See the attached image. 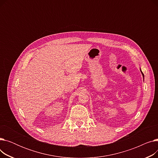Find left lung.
I'll use <instances>...</instances> for the list:
<instances>
[{
  "instance_id": "8db88e82",
  "label": "left lung",
  "mask_w": 158,
  "mask_h": 158,
  "mask_svg": "<svg viewBox=\"0 0 158 158\" xmlns=\"http://www.w3.org/2000/svg\"><path fill=\"white\" fill-rule=\"evenodd\" d=\"M140 71H141V73H142V76H143V79H144V74L143 73V72H142V70H141V69H140Z\"/></svg>"
}]
</instances>
